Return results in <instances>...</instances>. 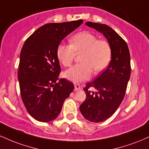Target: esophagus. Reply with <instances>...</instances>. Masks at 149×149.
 Segmentation results:
<instances>
[{"label":"esophagus","mask_w":149,"mask_h":149,"mask_svg":"<svg viewBox=\"0 0 149 149\" xmlns=\"http://www.w3.org/2000/svg\"><path fill=\"white\" fill-rule=\"evenodd\" d=\"M74 86V91H78V90H81V87H80V85L79 84H76Z\"/></svg>","instance_id":"1"}]
</instances>
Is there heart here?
<instances>
[{
	"mask_svg": "<svg viewBox=\"0 0 149 149\" xmlns=\"http://www.w3.org/2000/svg\"><path fill=\"white\" fill-rule=\"evenodd\" d=\"M71 45L61 43L57 48L59 61L66 67L70 66L76 54L80 55L81 63L73 66L64 73L66 78L73 82L88 80L95 72L103 71L109 64L111 57V48L109 42L98 40L89 31H82L70 38Z\"/></svg>",
	"mask_w": 149,
	"mask_h": 149,
	"instance_id": "obj_1",
	"label": "heart"
}]
</instances>
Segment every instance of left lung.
Here are the masks:
<instances>
[{"mask_svg":"<svg viewBox=\"0 0 149 149\" xmlns=\"http://www.w3.org/2000/svg\"><path fill=\"white\" fill-rule=\"evenodd\" d=\"M85 24L103 33L111 48L110 64L96 79L87 83L83 89L86 99L80 106L85 119L100 123L110 118L123 100L131 73L130 54L126 42L110 26L91 22ZM90 87L97 92L89 91Z\"/></svg>","mask_w":149,"mask_h":149,"instance_id":"8db88e82","label":"left lung"}]
</instances>
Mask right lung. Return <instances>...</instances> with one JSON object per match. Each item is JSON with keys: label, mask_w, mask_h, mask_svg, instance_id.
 Listing matches in <instances>:
<instances>
[{"label": "right lung", "mask_w": 149, "mask_h": 149, "mask_svg": "<svg viewBox=\"0 0 149 149\" xmlns=\"http://www.w3.org/2000/svg\"><path fill=\"white\" fill-rule=\"evenodd\" d=\"M82 19L42 26L26 39L20 53L17 73L22 102L34 119L47 123L57 117L73 90V83L59 79L57 48L61 40L83 24Z\"/></svg>", "instance_id": "obj_1"}]
</instances>
